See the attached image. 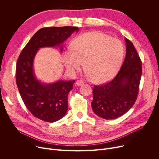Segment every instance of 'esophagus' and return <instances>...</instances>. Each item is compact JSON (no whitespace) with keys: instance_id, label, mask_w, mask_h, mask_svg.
<instances>
[{"instance_id":"34e87169","label":"esophagus","mask_w":159,"mask_h":159,"mask_svg":"<svg viewBox=\"0 0 159 159\" xmlns=\"http://www.w3.org/2000/svg\"><path fill=\"white\" fill-rule=\"evenodd\" d=\"M84 84V82L83 81H82V80H77V82H76V85L77 86H82V85H83Z\"/></svg>"}]
</instances>
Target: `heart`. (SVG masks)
I'll return each mask as SVG.
<instances>
[{
    "instance_id": "heart-1",
    "label": "heart",
    "mask_w": 159,
    "mask_h": 159,
    "mask_svg": "<svg viewBox=\"0 0 159 159\" xmlns=\"http://www.w3.org/2000/svg\"><path fill=\"white\" fill-rule=\"evenodd\" d=\"M71 47L63 53L66 69L71 73L79 70L83 61L89 79L95 83H103L114 77L124 55L120 40L98 31L83 33L73 41Z\"/></svg>"
}]
</instances>
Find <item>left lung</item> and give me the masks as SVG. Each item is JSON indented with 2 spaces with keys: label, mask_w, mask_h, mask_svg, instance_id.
<instances>
[{
  "label": "left lung",
  "mask_w": 159,
  "mask_h": 159,
  "mask_svg": "<svg viewBox=\"0 0 159 159\" xmlns=\"http://www.w3.org/2000/svg\"><path fill=\"white\" fill-rule=\"evenodd\" d=\"M126 58L115 77L105 84L94 86L91 106L100 117L119 118L134 105L139 90L142 62L131 42L125 39Z\"/></svg>",
  "instance_id": "obj_1"
}]
</instances>
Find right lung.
<instances>
[{"label": "right lung", "mask_w": 159, "mask_h": 159, "mask_svg": "<svg viewBox=\"0 0 159 159\" xmlns=\"http://www.w3.org/2000/svg\"><path fill=\"white\" fill-rule=\"evenodd\" d=\"M77 27H48L40 29L22 49L16 62V82L28 110L39 119L53 122L62 119L68 110V95L75 80H58L51 84L39 81L33 71V61L41 48L56 47L63 50L62 44Z\"/></svg>", "instance_id": "right-lung-1"}]
</instances>
